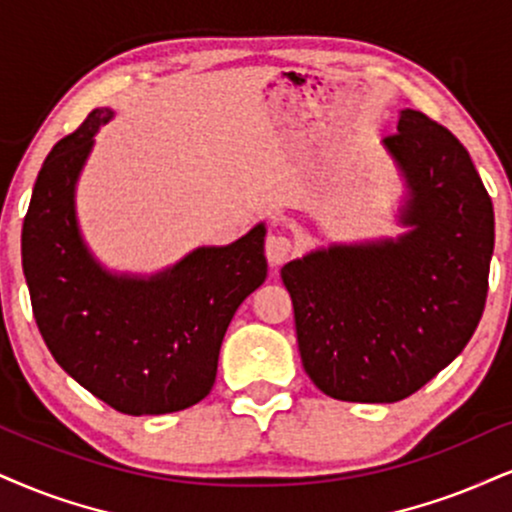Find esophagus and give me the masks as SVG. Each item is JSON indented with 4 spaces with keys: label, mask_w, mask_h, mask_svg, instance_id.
I'll use <instances>...</instances> for the list:
<instances>
[{
    "label": "esophagus",
    "mask_w": 512,
    "mask_h": 512,
    "mask_svg": "<svg viewBox=\"0 0 512 512\" xmlns=\"http://www.w3.org/2000/svg\"><path fill=\"white\" fill-rule=\"evenodd\" d=\"M294 254V242L285 235H270L266 239V256L270 266H282Z\"/></svg>",
    "instance_id": "esophagus-1"
}]
</instances>
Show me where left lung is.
I'll use <instances>...</instances> for the list:
<instances>
[{"mask_svg": "<svg viewBox=\"0 0 512 512\" xmlns=\"http://www.w3.org/2000/svg\"><path fill=\"white\" fill-rule=\"evenodd\" d=\"M382 147L406 185V232L320 246L282 268L306 375L353 403L406 399L465 349L494 254V206L444 125L403 109Z\"/></svg>", "mask_w": 512, "mask_h": 512, "instance_id": "1", "label": "left lung"}]
</instances>
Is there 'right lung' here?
I'll use <instances>...</instances> for the list:
<instances>
[{
    "label": "right lung",
    "mask_w": 512,
    "mask_h": 512,
    "mask_svg": "<svg viewBox=\"0 0 512 512\" xmlns=\"http://www.w3.org/2000/svg\"><path fill=\"white\" fill-rule=\"evenodd\" d=\"M111 118L94 109L44 159L23 220V273L44 344L80 387L125 415L175 413L211 391L227 325L266 280V225L154 275L104 268L82 239L75 187Z\"/></svg>",
    "instance_id": "add662e5"
}]
</instances>
